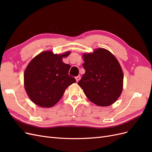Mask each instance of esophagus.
Masks as SVG:
<instances>
[{
    "mask_svg": "<svg viewBox=\"0 0 152 152\" xmlns=\"http://www.w3.org/2000/svg\"><path fill=\"white\" fill-rule=\"evenodd\" d=\"M75 79H76L77 82H78L79 81V80L80 79V75H78V76H77V77H75Z\"/></svg>",
    "mask_w": 152,
    "mask_h": 152,
    "instance_id": "34e87169",
    "label": "esophagus"
}]
</instances>
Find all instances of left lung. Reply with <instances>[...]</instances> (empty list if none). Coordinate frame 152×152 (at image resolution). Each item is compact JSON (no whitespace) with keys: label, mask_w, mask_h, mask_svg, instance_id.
<instances>
[{"label":"left lung","mask_w":152,"mask_h":152,"mask_svg":"<svg viewBox=\"0 0 152 152\" xmlns=\"http://www.w3.org/2000/svg\"><path fill=\"white\" fill-rule=\"evenodd\" d=\"M86 72L78 84L87 98L99 107L114 103L123 89V72L117 58L103 48L83 54Z\"/></svg>","instance_id":"left-lung-1"}]
</instances>
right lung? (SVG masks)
I'll use <instances>...</instances> for the list:
<instances>
[{
    "label": "right lung",
    "mask_w": 152,
    "mask_h": 152,
    "mask_svg": "<svg viewBox=\"0 0 152 152\" xmlns=\"http://www.w3.org/2000/svg\"><path fill=\"white\" fill-rule=\"evenodd\" d=\"M70 54V51L62 54L44 51L29 63L24 73V85L32 102L41 107H52L67 87L76 82L68 75L70 65L62 61Z\"/></svg>",
    "instance_id": "1"
}]
</instances>
